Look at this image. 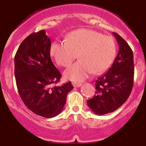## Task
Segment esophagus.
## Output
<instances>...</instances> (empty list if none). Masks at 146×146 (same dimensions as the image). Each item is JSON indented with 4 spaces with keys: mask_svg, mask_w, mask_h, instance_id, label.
<instances>
[{
    "mask_svg": "<svg viewBox=\"0 0 146 146\" xmlns=\"http://www.w3.org/2000/svg\"><path fill=\"white\" fill-rule=\"evenodd\" d=\"M72 85L74 87H75V88H79V87L81 86L82 84L81 83H76V82H73Z\"/></svg>",
    "mask_w": 146,
    "mask_h": 146,
    "instance_id": "esophagus-1",
    "label": "esophagus"
}]
</instances>
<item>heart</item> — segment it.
Here are the masks:
<instances>
[{
  "instance_id": "heart-1",
  "label": "heart",
  "mask_w": 146,
  "mask_h": 146,
  "mask_svg": "<svg viewBox=\"0 0 146 146\" xmlns=\"http://www.w3.org/2000/svg\"><path fill=\"white\" fill-rule=\"evenodd\" d=\"M50 51L56 63L64 68L78 54L79 60L64 72L65 79L77 83L86 79L92 72L99 74L107 71L116 58L117 45L110 36L82 29L69 34L66 41H54Z\"/></svg>"
}]
</instances>
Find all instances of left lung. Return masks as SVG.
<instances>
[{"label":"left lung","instance_id":"1","mask_svg":"<svg viewBox=\"0 0 146 146\" xmlns=\"http://www.w3.org/2000/svg\"><path fill=\"white\" fill-rule=\"evenodd\" d=\"M119 50L114 63L95 83V94L87 101L88 107L99 115L115 111L127 101L134 81V56L132 49L119 34L113 32Z\"/></svg>","mask_w":146,"mask_h":146}]
</instances>
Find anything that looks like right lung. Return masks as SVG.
Listing matches in <instances>:
<instances>
[{
  "instance_id": "add662e5",
  "label": "right lung",
  "mask_w": 146,
  "mask_h": 146,
  "mask_svg": "<svg viewBox=\"0 0 146 146\" xmlns=\"http://www.w3.org/2000/svg\"><path fill=\"white\" fill-rule=\"evenodd\" d=\"M50 39L45 30L29 34L14 57V74L21 99L32 112L45 118L54 117L63 109L70 81L54 86L61 78L50 57Z\"/></svg>"
}]
</instances>
